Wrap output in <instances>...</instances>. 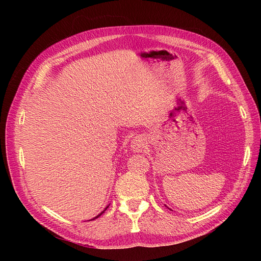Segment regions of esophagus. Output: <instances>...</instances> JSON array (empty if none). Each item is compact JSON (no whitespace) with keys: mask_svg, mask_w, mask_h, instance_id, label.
Masks as SVG:
<instances>
[{"mask_svg":"<svg viewBox=\"0 0 261 261\" xmlns=\"http://www.w3.org/2000/svg\"><path fill=\"white\" fill-rule=\"evenodd\" d=\"M145 147H146L145 140L143 137H140V136H136L130 143V148L134 152H141Z\"/></svg>","mask_w":261,"mask_h":261,"instance_id":"esophagus-1","label":"esophagus"}]
</instances>
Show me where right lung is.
I'll list each match as a JSON object with an SVG mask.
<instances>
[{
  "label": "right lung",
  "mask_w": 261,
  "mask_h": 261,
  "mask_svg": "<svg viewBox=\"0 0 261 261\" xmlns=\"http://www.w3.org/2000/svg\"><path fill=\"white\" fill-rule=\"evenodd\" d=\"M108 208H109V206H108V207H107V208H106V209H105V210H103V211H102V212H101V213H100V215H98V216H97V217H94V218H93V219H91V220H94V219H97V218H99V217H100V216H101V215H102V213H103V212H105V211H106V210H107V209H108ZM89 221H90V220H89Z\"/></svg>",
  "instance_id": "right-lung-1"
}]
</instances>
